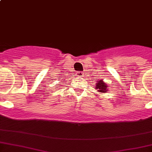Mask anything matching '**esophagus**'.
Segmentation results:
<instances>
[{"label": "esophagus", "instance_id": "1", "mask_svg": "<svg viewBox=\"0 0 152 152\" xmlns=\"http://www.w3.org/2000/svg\"><path fill=\"white\" fill-rule=\"evenodd\" d=\"M76 76H78V77H82L83 76V73L81 71H78L76 73Z\"/></svg>", "mask_w": 152, "mask_h": 152}]
</instances>
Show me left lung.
<instances>
[{
    "instance_id": "1",
    "label": "left lung",
    "mask_w": 152,
    "mask_h": 152,
    "mask_svg": "<svg viewBox=\"0 0 152 152\" xmlns=\"http://www.w3.org/2000/svg\"><path fill=\"white\" fill-rule=\"evenodd\" d=\"M96 90L99 93H107L108 92V85H107L106 82H104L103 80H97L96 82Z\"/></svg>"
}]
</instances>
